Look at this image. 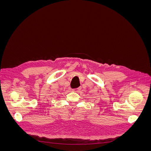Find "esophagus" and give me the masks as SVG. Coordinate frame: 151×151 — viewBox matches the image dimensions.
Returning a JSON list of instances; mask_svg holds the SVG:
<instances>
[{"mask_svg": "<svg viewBox=\"0 0 151 151\" xmlns=\"http://www.w3.org/2000/svg\"><path fill=\"white\" fill-rule=\"evenodd\" d=\"M80 90V88H75V89H72V91H73V92H78V91Z\"/></svg>", "mask_w": 151, "mask_h": 151, "instance_id": "obj_1", "label": "esophagus"}]
</instances>
